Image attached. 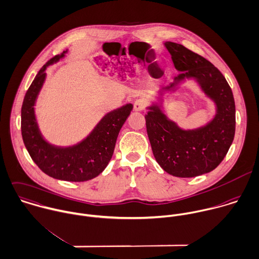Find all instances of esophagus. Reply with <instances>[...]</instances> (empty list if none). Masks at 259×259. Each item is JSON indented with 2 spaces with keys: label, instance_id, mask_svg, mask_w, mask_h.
Wrapping results in <instances>:
<instances>
[{
  "label": "esophagus",
  "instance_id": "obj_1",
  "mask_svg": "<svg viewBox=\"0 0 259 259\" xmlns=\"http://www.w3.org/2000/svg\"><path fill=\"white\" fill-rule=\"evenodd\" d=\"M147 107V101L144 98H139L135 101L134 108L136 111H143Z\"/></svg>",
  "mask_w": 259,
  "mask_h": 259
}]
</instances>
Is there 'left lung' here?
<instances>
[{
	"label": "left lung",
	"instance_id": "obj_1",
	"mask_svg": "<svg viewBox=\"0 0 259 259\" xmlns=\"http://www.w3.org/2000/svg\"><path fill=\"white\" fill-rule=\"evenodd\" d=\"M165 46L181 73L163 90L172 91L185 78L193 77L217 106L215 117L207 125L191 131L180 128L157 104L145 115L158 164L172 176L192 178L213 171L228 153L235 135L234 97L223 74L210 61L181 44L166 42Z\"/></svg>",
	"mask_w": 259,
	"mask_h": 259
}]
</instances>
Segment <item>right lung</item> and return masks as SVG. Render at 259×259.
I'll return each mask as SVG.
<instances>
[{
	"instance_id": "1",
	"label": "right lung",
	"mask_w": 259,
	"mask_h": 259,
	"mask_svg": "<svg viewBox=\"0 0 259 259\" xmlns=\"http://www.w3.org/2000/svg\"><path fill=\"white\" fill-rule=\"evenodd\" d=\"M65 53L47 61L28 88L21 109V132L30 157L42 172L58 180L84 182L97 177L108 165L118 133L131 114L133 104L108 112L87 139L76 146L57 148L48 144L39 132L34 105L46 77V68Z\"/></svg>"
}]
</instances>
